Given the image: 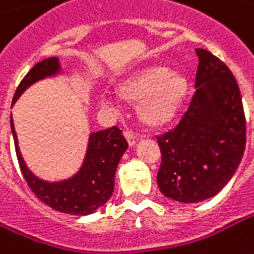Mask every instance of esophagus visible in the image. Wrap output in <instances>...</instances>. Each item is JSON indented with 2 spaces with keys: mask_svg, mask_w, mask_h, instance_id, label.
Here are the masks:
<instances>
[{
  "mask_svg": "<svg viewBox=\"0 0 254 254\" xmlns=\"http://www.w3.org/2000/svg\"><path fill=\"white\" fill-rule=\"evenodd\" d=\"M124 135H125V138H127V143H129L130 146H132V145H133V143L136 142V136H135V133H133L132 130L127 129V130L124 132Z\"/></svg>",
  "mask_w": 254,
  "mask_h": 254,
  "instance_id": "esophagus-1",
  "label": "esophagus"
}]
</instances>
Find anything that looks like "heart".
<instances>
[{"mask_svg":"<svg viewBox=\"0 0 254 254\" xmlns=\"http://www.w3.org/2000/svg\"><path fill=\"white\" fill-rule=\"evenodd\" d=\"M188 93V80L164 64H151L129 74L116 86V96L138 103L136 113L143 125L162 127L180 112Z\"/></svg>","mask_w":254,"mask_h":254,"instance_id":"heart-1","label":"heart"}]
</instances>
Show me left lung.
I'll use <instances>...</instances> for the list:
<instances>
[{
  "label": "left lung",
  "mask_w": 254,
  "mask_h": 254,
  "mask_svg": "<svg viewBox=\"0 0 254 254\" xmlns=\"http://www.w3.org/2000/svg\"><path fill=\"white\" fill-rule=\"evenodd\" d=\"M195 93L177 127L157 136L158 187L180 202L214 197L236 172L246 148V116L231 70L197 49Z\"/></svg>",
  "instance_id": "left-lung-1"
}]
</instances>
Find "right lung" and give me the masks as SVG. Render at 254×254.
<instances>
[{
  "instance_id": "add662e5",
  "label": "right lung",
  "mask_w": 254,
  "mask_h": 254,
  "mask_svg": "<svg viewBox=\"0 0 254 254\" xmlns=\"http://www.w3.org/2000/svg\"><path fill=\"white\" fill-rule=\"evenodd\" d=\"M59 71V59L50 57L37 63L20 82L12 103L20 97L24 90L46 76H52ZM11 130L15 143V154L20 164V170L30 190L40 201L47 204L60 213L74 216H86L96 211L113 194L115 172L119 159L127 151V142L118 127L99 130L90 135L89 149L82 170L73 178L62 183H46L36 178L25 167L21 154L17 146V135L11 119Z\"/></svg>"
}]
</instances>
